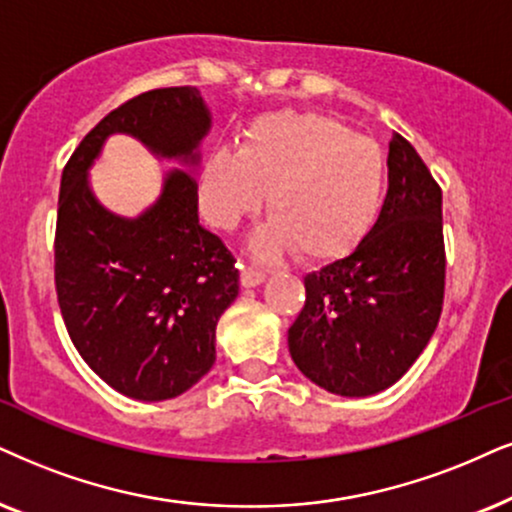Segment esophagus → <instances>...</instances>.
<instances>
[{
  "label": "esophagus",
  "instance_id": "obj_1",
  "mask_svg": "<svg viewBox=\"0 0 512 512\" xmlns=\"http://www.w3.org/2000/svg\"><path fill=\"white\" fill-rule=\"evenodd\" d=\"M264 278H267V274H264V271L248 269V267L241 269V283H243V288H255V286H260V283H264Z\"/></svg>",
  "mask_w": 512,
  "mask_h": 512
}]
</instances>
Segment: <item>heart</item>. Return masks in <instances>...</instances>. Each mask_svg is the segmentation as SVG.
<instances>
[{"mask_svg": "<svg viewBox=\"0 0 512 512\" xmlns=\"http://www.w3.org/2000/svg\"><path fill=\"white\" fill-rule=\"evenodd\" d=\"M383 184L385 160L373 141L326 115L281 113L257 120L238 151L217 146L205 155L198 205L215 229L234 231L269 191L271 219L252 236V255L271 262L297 250L323 262L359 241Z\"/></svg>", "mask_w": 512, "mask_h": 512, "instance_id": "heart-1", "label": "heart"}]
</instances>
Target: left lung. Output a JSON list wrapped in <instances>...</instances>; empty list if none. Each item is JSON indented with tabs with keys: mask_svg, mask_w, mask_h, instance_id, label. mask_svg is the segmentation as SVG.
I'll use <instances>...</instances> for the list:
<instances>
[{
	"mask_svg": "<svg viewBox=\"0 0 512 512\" xmlns=\"http://www.w3.org/2000/svg\"><path fill=\"white\" fill-rule=\"evenodd\" d=\"M288 331L295 366L321 390L368 397L392 387L435 333L444 300L442 191L394 134L380 215L342 260L304 276Z\"/></svg>",
	"mask_w": 512,
	"mask_h": 512,
	"instance_id": "8db88e82",
	"label": "left lung"
}]
</instances>
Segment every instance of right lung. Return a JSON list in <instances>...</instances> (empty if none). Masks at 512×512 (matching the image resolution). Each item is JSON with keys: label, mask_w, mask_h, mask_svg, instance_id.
<instances>
[{"label": "right lung", "mask_w": 512, "mask_h": 512, "mask_svg": "<svg viewBox=\"0 0 512 512\" xmlns=\"http://www.w3.org/2000/svg\"><path fill=\"white\" fill-rule=\"evenodd\" d=\"M210 125L196 87L153 89L108 113L61 177L54 255L63 321L103 383L139 401L179 397L210 371L217 321L238 297L236 260L198 224L193 167ZM115 133L182 167L134 218L108 211L88 184Z\"/></svg>", "instance_id": "add662e5"}]
</instances>
